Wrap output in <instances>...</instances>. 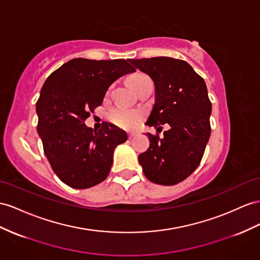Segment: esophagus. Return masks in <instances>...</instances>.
<instances>
[{"instance_id":"1","label":"esophagus","mask_w":260,"mask_h":260,"mask_svg":"<svg viewBox=\"0 0 260 260\" xmlns=\"http://www.w3.org/2000/svg\"><path fill=\"white\" fill-rule=\"evenodd\" d=\"M135 136H136L135 133H129V134H128V137H129V138H133V137H135Z\"/></svg>"}]
</instances>
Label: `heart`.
Instances as JSON below:
<instances>
[{
    "label": "heart",
    "instance_id": "1",
    "mask_svg": "<svg viewBox=\"0 0 260 260\" xmlns=\"http://www.w3.org/2000/svg\"><path fill=\"white\" fill-rule=\"evenodd\" d=\"M150 80L148 76L144 75V73H136L129 79V84L133 89L135 90L136 86L144 81ZM143 112L141 110H134V109H127V108H118L112 109L109 113V119L119 127L123 128H134L138 125V123L142 121Z\"/></svg>",
    "mask_w": 260,
    "mask_h": 260
}]
</instances>
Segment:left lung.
Here are the masks:
<instances>
[{"instance_id": "1", "label": "left lung", "mask_w": 260, "mask_h": 260, "mask_svg": "<svg viewBox=\"0 0 260 260\" xmlns=\"http://www.w3.org/2000/svg\"><path fill=\"white\" fill-rule=\"evenodd\" d=\"M155 84V105L146 125L170 128L164 137L147 133L149 148L138 156L146 178L162 185L183 181L203 157L211 135L212 104L204 80L180 59L155 57L129 59Z\"/></svg>"}]
</instances>
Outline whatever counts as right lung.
Returning a JSON list of instances; mask_svg holds the SVG:
<instances>
[{
	"label": "right lung",
	"instance_id": "right-lung-1",
	"mask_svg": "<svg viewBox=\"0 0 260 260\" xmlns=\"http://www.w3.org/2000/svg\"><path fill=\"white\" fill-rule=\"evenodd\" d=\"M135 71L124 59L76 58L45 81L36 103L37 132L52 170L69 187L88 189L109 176L116 146L127 134L106 122L93 131L84 121L113 82Z\"/></svg>",
	"mask_w": 260,
	"mask_h": 260
}]
</instances>
